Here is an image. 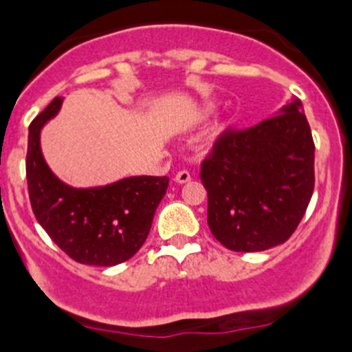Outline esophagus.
<instances>
[{"instance_id":"34e87169","label":"esophagus","mask_w":352,"mask_h":352,"mask_svg":"<svg viewBox=\"0 0 352 352\" xmlns=\"http://www.w3.org/2000/svg\"><path fill=\"white\" fill-rule=\"evenodd\" d=\"M189 180H190V173L187 172V170H180V172L175 175L177 184H186V182H189Z\"/></svg>"}]
</instances>
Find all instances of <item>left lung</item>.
I'll list each match as a JSON object with an SVG mask.
<instances>
[{
	"label": "left lung",
	"mask_w": 352,
	"mask_h": 352,
	"mask_svg": "<svg viewBox=\"0 0 352 352\" xmlns=\"http://www.w3.org/2000/svg\"><path fill=\"white\" fill-rule=\"evenodd\" d=\"M315 143L298 98L247 129H226L201 163L208 225L233 252L285 243L315 187Z\"/></svg>",
	"instance_id": "left-lung-1"
}]
</instances>
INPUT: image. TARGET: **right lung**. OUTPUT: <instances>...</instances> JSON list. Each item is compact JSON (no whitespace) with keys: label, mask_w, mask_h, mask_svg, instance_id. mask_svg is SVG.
Here are the masks:
<instances>
[{"label":"right lung","mask_w":352,"mask_h":352,"mask_svg":"<svg viewBox=\"0 0 352 352\" xmlns=\"http://www.w3.org/2000/svg\"><path fill=\"white\" fill-rule=\"evenodd\" d=\"M56 97L28 127L27 184L32 211L52 242L80 264L110 267L146 242L168 177H127L105 187L74 189L58 179L41 151V129L61 109Z\"/></svg>","instance_id":"1"}]
</instances>
